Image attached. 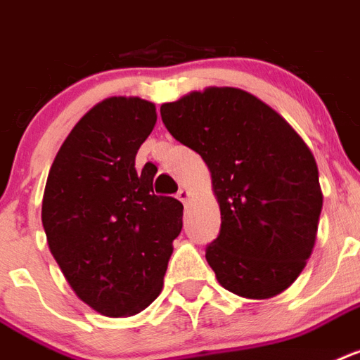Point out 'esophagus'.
<instances>
[{"label": "esophagus", "instance_id": "obj_1", "mask_svg": "<svg viewBox=\"0 0 360 360\" xmlns=\"http://www.w3.org/2000/svg\"><path fill=\"white\" fill-rule=\"evenodd\" d=\"M177 200L183 201V203H186V201L190 200V190L188 188H179V192H177Z\"/></svg>", "mask_w": 360, "mask_h": 360}]
</instances>
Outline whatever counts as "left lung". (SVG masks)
<instances>
[{
	"label": "left lung",
	"instance_id": "left-lung-1",
	"mask_svg": "<svg viewBox=\"0 0 360 360\" xmlns=\"http://www.w3.org/2000/svg\"><path fill=\"white\" fill-rule=\"evenodd\" d=\"M175 140L201 155L220 205L205 259L226 290L268 300L296 281L316 240L323 195L309 146L246 90L209 86L160 105Z\"/></svg>",
	"mask_w": 360,
	"mask_h": 360
}]
</instances>
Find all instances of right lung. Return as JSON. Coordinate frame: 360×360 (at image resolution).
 Segmentation results:
<instances>
[{"instance_id": "obj_1", "label": "right lung", "mask_w": 360, "mask_h": 360, "mask_svg": "<svg viewBox=\"0 0 360 360\" xmlns=\"http://www.w3.org/2000/svg\"><path fill=\"white\" fill-rule=\"evenodd\" d=\"M155 122L142 98L99 101L70 131L46 181L49 251L79 300L109 318L155 302L183 227L181 201L155 195L153 172L134 168Z\"/></svg>"}]
</instances>
